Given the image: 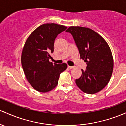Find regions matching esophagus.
I'll use <instances>...</instances> for the list:
<instances>
[{
	"mask_svg": "<svg viewBox=\"0 0 126 126\" xmlns=\"http://www.w3.org/2000/svg\"><path fill=\"white\" fill-rule=\"evenodd\" d=\"M74 66H68V68L69 69H73L74 68Z\"/></svg>",
	"mask_w": 126,
	"mask_h": 126,
	"instance_id": "obj_1",
	"label": "esophagus"
}]
</instances>
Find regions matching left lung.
Returning <instances> with one entry per match:
<instances>
[{"instance_id":"left-lung-1","label":"left lung","mask_w":126,"mask_h":126,"mask_svg":"<svg viewBox=\"0 0 126 126\" xmlns=\"http://www.w3.org/2000/svg\"><path fill=\"white\" fill-rule=\"evenodd\" d=\"M72 35L81 59L86 62L85 70L75 80L82 92L94 94L108 84L114 69L112 54L108 43L101 36L87 27L70 26L66 30Z\"/></svg>"}]
</instances>
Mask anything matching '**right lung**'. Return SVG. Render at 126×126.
<instances>
[{
  "instance_id": "add662e5",
  "label": "right lung",
  "mask_w": 126,
  "mask_h": 126,
  "mask_svg": "<svg viewBox=\"0 0 126 126\" xmlns=\"http://www.w3.org/2000/svg\"><path fill=\"white\" fill-rule=\"evenodd\" d=\"M67 27L47 23L41 25L26 40L21 54V64L27 81L39 92L51 91L58 84L60 74L67 64H57L49 61L54 51L55 39Z\"/></svg>"
}]
</instances>
